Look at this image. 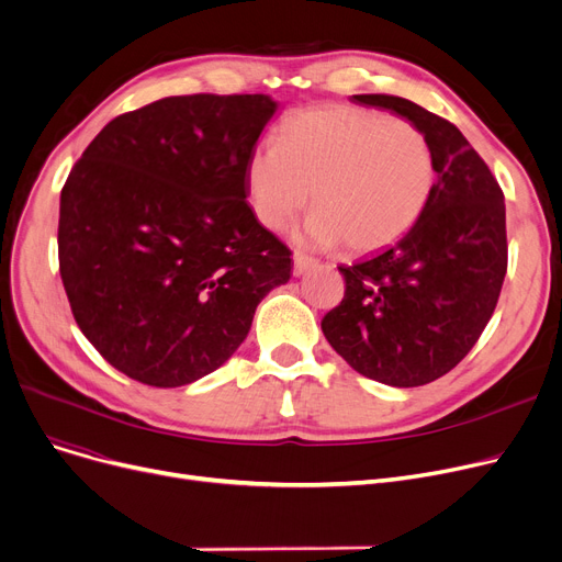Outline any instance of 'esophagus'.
<instances>
[{
  "label": "esophagus",
  "instance_id": "esophagus-1",
  "mask_svg": "<svg viewBox=\"0 0 562 562\" xmlns=\"http://www.w3.org/2000/svg\"><path fill=\"white\" fill-rule=\"evenodd\" d=\"M318 261L305 252H293V276H303L310 269H314Z\"/></svg>",
  "mask_w": 562,
  "mask_h": 562
}]
</instances>
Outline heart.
<instances>
[{
	"label": "heart",
	"instance_id": "b5f03b06",
	"mask_svg": "<svg viewBox=\"0 0 562 562\" xmlns=\"http://www.w3.org/2000/svg\"><path fill=\"white\" fill-rule=\"evenodd\" d=\"M432 187L435 159L417 125L348 104L289 115L280 145H259L246 164L248 200L263 227H286L312 198L307 239L344 244L352 255L401 241L422 218Z\"/></svg>",
	"mask_w": 562,
	"mask_h": 562
}]
</instances>
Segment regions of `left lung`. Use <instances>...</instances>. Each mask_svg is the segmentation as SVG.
Wrapping results in <instances>:
<instances>
[{"label":"left lung","mask_w":562,"mask_h":562,"mask_svg":"<svg viewBox=\"0 0 562 562\" xmlns=\"http://www.w3.org/2000/svg\"><path fill=\"white\" fill-rule=\"evenodd\" d=\"M417 125L437 180L417 225L390 250L339 266L346 291L321 321L330 346L358 373L419 387L458 367L483 335L508 271L506 202L462 132L398 95H352Z\"/></svg>","instance_id":"left-lung-1"}]
</instances>
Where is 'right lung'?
<instances>
[{
  "label": "right lung",
  "instance_id": "right-lung-1",
  "mask_svg": "<svg viewBox=\"0 0 562 562\" xmlns=\"http://www.w3.org/2000/svg\"><path fill=\"white\" fill-rule=\"evenodd\" d=\"M269 95H175L113 121L61 191L58 271L79 330L121 373L182 387L241 346L291 250L246 202Z\"/></svg>",
  "mask_w": 562,
  "mask_h": 562
}]
</instances>
